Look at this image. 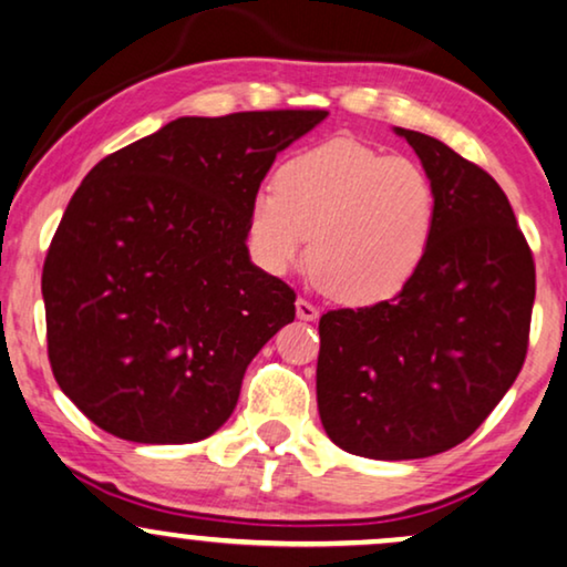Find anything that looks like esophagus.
Segmentation results:
<instances>
[{
    "label": "esophagus",
    "mask_w": 567,
    "mask_h": 567,
    "mask_svg": "<svg viewBox=\"0 0 567 567\" xmlns=\"http://www.w3.org/2000/svg\"><path fill=\"white\" fill-rule=\"evenodd\" d=\"M297 317H299V320H305V322H312V320H317V317H320V309H317L312 301L297 299Z\"/></svg>",
    "instance_id": "34e87169"
}]
</instances>
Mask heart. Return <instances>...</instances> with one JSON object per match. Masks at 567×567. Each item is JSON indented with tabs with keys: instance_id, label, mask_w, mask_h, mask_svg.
Returning a JSON list of instances; mask_svg holds the SVG:
<instances>
[{
	"instance_id": "heart-1",
	"label": "heart",
	"mask_w": 567,
	"mask_h": 567,
	"mask_svg": "<svg viewBox=\"0 0 567 567\" xmlns=\"http://www.w3.org/2000/svg\"><path fill=\"white\" fill-rule=\"evenodd\" d=\"M436 216V188L421 165L330 138L278 167L276 190L252 198L247 229L268 270L297 266L309 245V266L324 291L369 307L398 297L417 274Z\"/></svg>"
}]
</instances>
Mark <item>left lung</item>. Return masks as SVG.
<instances>
[{
  "label": "left lung",
  "mask_w": 567,
  "mask_h": 567,
  "mask_svg": "<svg viewBox=\"0 0 567 567\" xmlns=\"http://www.w3.org/2000/svg\"><path fill=\"white\" fill-rule=\"evenodd\" d=\"M439 198L429 252L394 299L320 317L317 408L332 444L423 460L480 429L529 346L534 258L501 185L439 138L394 128Z\"/></svg>",
  "instance_id": "obj_1"
}]
</instances>
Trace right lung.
<instances>
[{
    "instance_id": "add662e5",
    "label": "right lung",
    "mask_w": 567,
    "mask_h": 567,
    "mask_svg": "<svg viewBox=\"0 0 567 567\" xmlns=\"http://www.w3.org/2000/svg\"><path fill=\"white\" fill-rule=\"evenodd\" d=\"M324 118L185 115L90 169L41 289L53 377L92 423L136 444L227 423L245 369L297 315L291 286L252 266L250 204L276 154Z\"/></svg>"
}]
</instances>
